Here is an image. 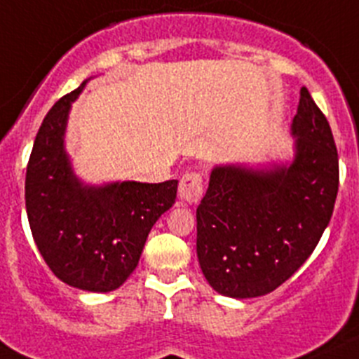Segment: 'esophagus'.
Returning a JSON list of instances; mask_svg holds the SVG:
<instances>
[{
    "label": "esophagus",
    "instance_id": "1",
    "mask_svg": "<svg viewBox=\"0 0 359 359\" xmlns=\"http://www.w3.org/2000/svg\"><path fill=\"white\" fill-rule=\"evenodd\" d=\"M203 176L199 172H189L182 177V182H180V197L185 203H199L201 197H203Z\"/></svg>",
    "mask_w": 359,
    "mask_h": 359
}]
</instances>
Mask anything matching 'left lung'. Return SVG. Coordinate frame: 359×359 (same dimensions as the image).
I'll return each instance as SVG.
<instances>
[{
    "mask_svg": "<svg viewBox=\"0 0 359 359\" xmlns=\"http://www.w3.org/2000/svg\"><path fill=\"white\" fill-rule=\"evenodd\" d=\"M291 162L215 165L197 208V257L208 284L229 298L275 291L310 257L339 192L330 123L302 88Z\"/></svg>",
    "mask_w": 359,
    "mask_h": 359,
    "instance_id": "1",
    "label": "left lung"
}]
</instances>
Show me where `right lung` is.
<instances>
[{
	"instance_id": "obj_1",
	"label": "right lung",
	"mask_w": 359,
	"mask_h": 359,
	"mask_svg": "<svg viewBox=\"0 0 359 359\" xmlns=\"http://www.w3.org/2000/svg\"><path fill=\"white\" fill-rule=\"evenodd\" d=\"M88 81L43 118L26 170V211L33 240L61 282L109 292L139 264L149 231L176 201L177 182L90 185L74 172L65 132Z\"/></svg>"
}]
</instances>
